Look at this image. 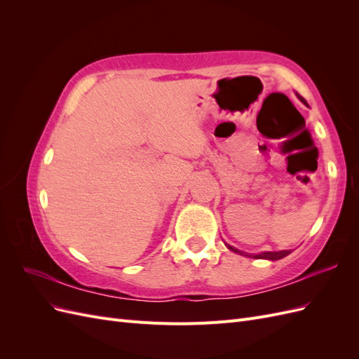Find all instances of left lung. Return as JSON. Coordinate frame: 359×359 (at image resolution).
Segmentation results:
<instances>
[{
  "mask_svg": "<svg viewBox=\"0 0 359 359\" xmlns=\"http://www.w3.org/2000/svg\"><path fill=\"white\" fill-rule=\"evenodd\" d=\"M297 95H298V99H299V100H301L304 104H307V102L304 100L299 94H297ZM226 245H227V248L232 250V252H235V253H240V255H244V256H250V257H255V259L278 260V259H283V257H286L287 255H290V250H281V252H264V253H259V255H247V253H243V252H240V250L235 248V247H232V245H229V244H226Z\"/></svg>",
  "mask_w": 359,
  "mask_h": 359,
  "instance_id": "left-lung-1",
  "label": "left lung"
}]
</instances>
